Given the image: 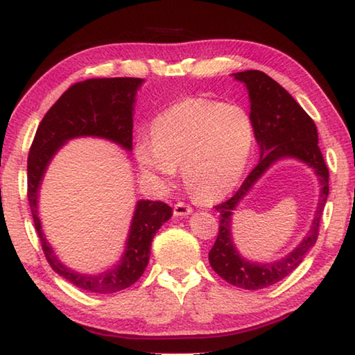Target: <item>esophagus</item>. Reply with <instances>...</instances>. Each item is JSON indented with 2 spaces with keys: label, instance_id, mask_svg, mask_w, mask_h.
Instances as JSON below:
<instances>
[{
  "label": "esophagus",
  "instance_id": "esophagus-1",
  "mask_svg": "<svg viewBox=\"0 0 355 355\" xmlns=\"http://www.w3.org/2000/svg\"><path fill=\"white\" fill-rule=\"evenodd\" d=\"M192 213V208L186 205L183 202H178L175 207H173V214L177 216V218H183V216H188Z\"/></svg>",
  "mask_w": 355,
  "mask_h": 355
}]
</instances>
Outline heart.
Here are the masks:
<instances>
[{
  "instance_id": "obj_1",
  "label": "heart",
  "mask_w": 355,
  "mask_h": 355,
  "mask_svg": "<svg viewBox=\"0 0 355 355\" xmlns=\"http://www.w3.org/2000/svg\"><path fill=\"white\" fill-rule=\"evenodd\" d=\"M254 144V122L244 107L188 98L155 117L152 141L137 144L136 159L161 184H171L177 167H183L186 188L209 203L224 199L241 182Z\"/></svg>"
}]
</instances>
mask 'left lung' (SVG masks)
Returning a JSON list of instances; mask_svg holds the SVG:
<instances>
[{
  "instance_id": "obj_1",
  "label": "left lung",
  "mask_w": 355,
  "mask_h": 355,
  "mask_svg": "<svg viewBox=\"0 0 355 355\" xmlns=\"http://www.w3.org/2000/svg\"><path fill=\"white\" fill-rule=\"evenodd\" d=\"M233 76L249 92L250 117L260 147V161L233 197L216 207L220 216L219 233L208 260L214 272L228 284L243 290H261L290 275L315 245L329 196V169L318 147L315 122L277 81L260 70L238 71ZM282 159H297L314 171L320 182L315 218L308 235L290 254L268 263L250 262L239 254L232 241V211L266 171Z\"/></svg>"
}]
</instances>
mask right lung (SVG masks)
<instances>
[{"label": "right lung", "mask_w": 355, "mask_h": 355, "mask_svg": "<svg viewBox=\"0 0 355 355\" xmlns=\"http://www.w3.org/2000/svg\"><path fill=\"white\" fill-rule=\"evenodd\" d=\"M142 78H94L65 91L42 119L28 155V200L42 249L53 271L89 293L111 294L137 282L146 271L153 236L172 208L164 202L137 200L120 260L98 274H84L59 260L46 241L39 216L42 180L55 155L75 137H100L133 150V112Z\"/></svg>", "instance_id": "1"}]
</instances>
